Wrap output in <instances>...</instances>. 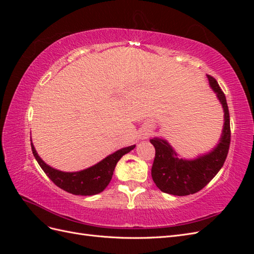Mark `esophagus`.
Returning a JSON list of instances; mask_svg holds the SVG:
<instances>
[{"label": "esophagus", "mask_w": 254, "mask_h": 254, "mask_svg": "<svg viewBox=\"0 0 254 254\" xmlns=\"http://www.w3.org/2000/svg\"><path fill=\"white\" fill-rule=\"evenodd\" d=\"M148 133H149L148 131H146V132H145V133L143 134V136H144V139H145V137H146V136H147V135H148Z\"/></svg>", "instance_id": "obj_1"}]
</instances>
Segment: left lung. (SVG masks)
I'll use <instances>...</instances> for the list:
<instances>
[{
  "label": "left lung",
  "instance_id": "1",
  "mask_svg": "<svg viewBox=\"0 0 254 254\" xmlns=\"http://www.w3.org/2000/svg\"><path fill=\"white\" fill-rule=\"evenodd\" d=\"M206 77L224 109V126L220 139L211 151L189 160L179 157L173 146L162 137H151L149 141L156 149L151 177L163 193L175 196L197 193L217 175L226 161L231 137L228 105L216 79L210 75H206Z\"/></svg>",
  "mask_w": 254,
  "mask_h": 254
}]
</instances>
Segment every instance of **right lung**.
Segmentation results:
<instances>
[{
	"mask_svg": "<svg viewBox=\"0 0 254 254\" xmlns=\"http://www.w3.org/2000/svg\"><path fill=\"white\" fill-rule=\"evenodd\" d=\"M134 147L135 145H131L119 149L86 170L79 172H63L45 163L37 153L35 146L32 143L34 157L49 178L58 188L63 189L67 193L80 196H92L103 191L111 181L115 165L119 160Z\"/></svg>",
	"mask_w": 254,
	"mask_h": 254,
	"instance_id": "add662e5",
	"label": "right lung"
}]
</instances>
